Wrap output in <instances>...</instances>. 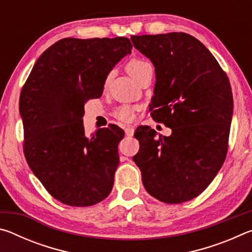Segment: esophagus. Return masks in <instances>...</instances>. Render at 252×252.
Segmentation results:
<instances>
[{
  "label": "esophagus",
  "mask_w": 252,
  "mask_h": 252,
  "mask_svg": "<svg viewBox=\"0 0 252 252\" xmlns=\"http://www.w3.org/2000/svg\"><path fill=\"white\" fill-rule=\"evenodd\" d=\"M125 131H126V134L127 136H132V135L134 134L133 126H126V129H125Z\"/></svg>",
  "instance_id": "esophagus-1"
}]
</instances>
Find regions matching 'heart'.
Here are the masks:
<instances>
[{"mask_svg": "<svg viewBox=\"0 0 252 252\" xmlns=\"http://www.w3.org/2000/svg\"><path fill=\"white\" fill-rule=\"evenodd\" d=\"M150 67H152L151 64L146 60L132 59L127 62L126 71L129 72V74L135 81H139L144 72L150 69ZM113 116L122 122H130L132 118H133V108L130 105H121L116 109V111L113 112Z\"/></svg>", "mask_w": 252, "mask_h": 252, "instance_id": "1", "label": "heart"}]
</instances>
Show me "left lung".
<instances>
[{
  "instance_id": "8db88e82",
  "label": "left lung",
  "mask_w": 252,
  "mask_h": 252,
  "mask_svg": "<svg viewBox=\"0 0 252 252\" xmlns=\"http://www.w3.org/2000/svg\"><path fill=\"white\" fill-rule=\"evenodd\" d=\"M131 41L155 66L151 116L172 131L156 139L150 126L136 127L140 149L133 161L149 194L165 203L189 201L210 185L227 156L233 114L229 79L190 34L132 35Z\"/></svg>"
}]
</instances>
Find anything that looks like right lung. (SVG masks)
Listing matches in <instances>:
<instances>
[{
    "mask_svg": "<svg viewBox=\"0 0 252 252\" xmlns=\"http://www.w3.org/2000/svg\"><path fill=\"white\" fill-rule=\"evenodd\" d=\"M131 50L122 36L62 39L36 60L21 91L25 159L48 192L67 206H93L112 190L125 131L111 126L87 136L84 104L102 95L109 73Z\"/></svg>",
    "mask_w": 252,
    "mask_h": 252,
    "instance_id": "obj_1",
    "label": "right lung"
}]
</instances>
